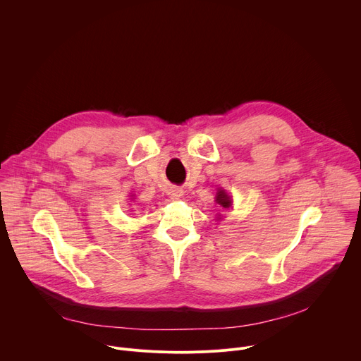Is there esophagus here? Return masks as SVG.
Here are the masks:
<instances>
[{
	"label": "esophagus",
	"mask_w": 361,
	"mask_h": 361,
	"mask_svg": "<svg viewBox=\"0 0 361 361\" xmlns=\"http://www.w3.org/2000/svg\"><path fill=\"white\" fill-rule=\"evenodd\" d=\"M169 194H170L171 198H180V197H183V190H180V188H171Z\"/></svg>",
	"instance_id": "obj_1"
}]
</instances>
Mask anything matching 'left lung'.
I'll return each instance as SVG.
<instances>
[{"instance_id": "8db88e82", "label": "left lung", "mask_w": 361, "mask_h": 361, "mask_svg": "<svg viewBox=\"0 0 361 361\" xmlns=\"http://www.w3.org/2000/svg\"><path fill=\"white\" fill-rule=\"evenodd\" d=\"M216 201L221 205L223 209H230L233 205V201H231V197L226 192V190L223 188H219L217 194H216Z\"/></svg>"}]
</instances>
